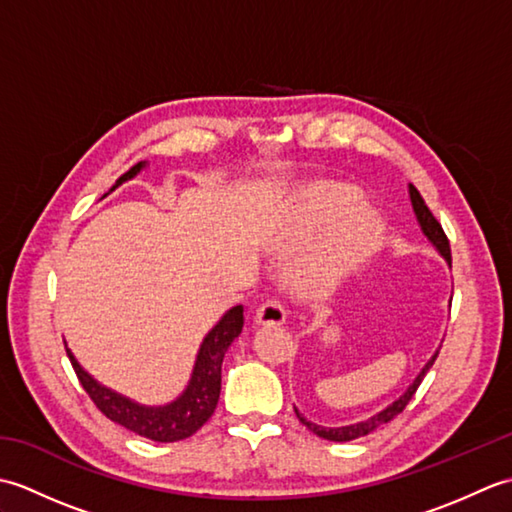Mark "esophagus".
I'll return each mask as SVG.
<instances>
[{
  "label": "esophagus",
  "instance_id": "obj_1",
  "mask_svg": "<svg viewBox=\"0 0 512 512\" xmlns=\"http://www.w3.org/2000/svg\"><path fill=\"white\" fill-rule=\"evenodd\" d=\"M257 323L262 325H281L286 321V306L279 299H266L255 314Z\"/></svg>",
  "mask_w": 512,
  "mask_h": 512
}]
</instances>
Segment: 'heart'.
Listing matches in <instances>:
<instances>
[{"label": "heart", "mask_w": 512, "mask_h": 512, "mask_svg": "<svg viewBox=\"0 0 512 512\" xmlns=\"http://www.w3.org/2000/svg\"><path fill=\"white\" fill-rule=\"evenodd\" d=\"M383 222L361 206L350 189L325 191L297 211L284 233V250L303 253L297 275L310 288H330L343 281L374 253Z\"/></svg>", "instance_id": "b5f03b06"}]
</instances>
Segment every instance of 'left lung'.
Segmentation results:
<instances>
[{
  "label": "left lung",
  "instance_id": "left-lung-1",
  "mask_svg": "<svg viewBox=\"0 0 512 512\" xmlns=\"http://www.w3.org/2000/svg\"><path fill=\"white\" fill-rule=\"evenodd\" d=\"M409 198H411V206H413V213H416V217H418V222H420V226H422V233L429 237V242L436 246L438 250H440V255L447 259V262L451 264V246H449V237H447V233H444V228H442V224L436 220V215H433L431 211H429V206L424 204V200H422V195L418 193V189L413 187V184H409ZM440 352V350H438ZM438 352L431 356V361L422 367V372L418 374V378L413 380V383L409 385V389L405 391V394H402L396 402H391V405L387 407V409H383L380 413H376V416H372V418H367V420H363V422H356V424H350V427H339V429H328V427H321V424H314V422H308L306 418L301 416V413L297 411V418H299V422L301 424H306V427L314 433V436H319V438H323V440H332V442H350V440H356V438H363V436H367V433H372L374 429H378V427H383V424H387L389 420H394L398 413H402V409H405L407 405H409V400L413 398V394H416L418 391V387H420V383H422V378H424V374L429 372V367L436 363V358H438Z\"/></svg>",
  "mask_w": 512,
  "mask_h": 512
}]
</instances>
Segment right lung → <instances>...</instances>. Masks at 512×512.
<instances>
[{
  "label": "right lung",
  "instance_id": "right-lung-1",
  "mask_svg": "<svg viewBox=\"0 0 512 512\" xmlns=\"http://www.w3.org/2000/svg\"><path fill=\"white\" fill-rule=\"evenodd\" d=\"M140 167H143V162H138V165L123 173V176L116 180V187L127 178L136 176ZM242 328L244 308L235 306L224 314L222 321L217 323L209 334H206V339L198 352V361H195L193 367V376L187 389H184V394L165 407H143L136 405V402L129 398L118 396L116 391L99 385L88 372H83V367L76 363V358L72 356L68 347H65V352H68L76 378H79V383L88 391V396L103 416H107L116 424H121V427L129 431H134L136 436H143L154 442H178L193 436V433L202 429V424L213 416L222 389L224 354L235 336L242 332Z\"/></svg>",
  "mask_w": 512,
  "mask_h": 512
}]
</instances>
